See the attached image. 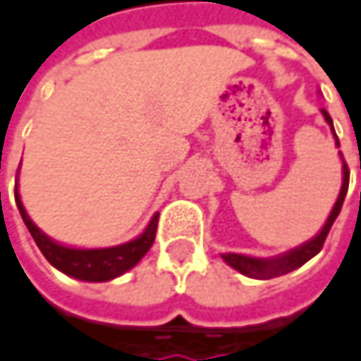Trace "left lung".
<instances>
[{
  "instance_id": "left-lung-1",
  "label": "left lung",
  "mask_w": 361,
  "mask_h": 361,
  "mask_svg": "<svg viewBox=\"0 0 361 361\" xmlns=\"http://www.w3.org/2000/svg\"><path fill=\"white\" fill-rule=\"evenodd\" d=\"M322 114H324L326 123L330 125V129H332V133H334L330 114H328L324 109H322ZM334 140H336V146H338L336 133H334ZM341 159H343V157H341ZM347 188H349V171H347V165H345V161H343V185H341L338 198H336V202H334V207H332V211H330V215H328V219H326L324 228H322L312 240L303 243L301 247H297V249H293V251L282 252V255H278V257H249V255H240V252H224V255H221L224 261H226L230 267L238 269L240 274H245V276H249V278H257V280H269V278L284 276V274H288V271L301 267L303 263H307L312 257H316L318 252L322 251L326 236H328V232H330L334 219H336L338 213H341V207H343Z\"/></svg>"
}]
</instances>
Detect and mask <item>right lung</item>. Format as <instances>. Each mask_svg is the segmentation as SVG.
I'll return each instance as SVG.
<instances>
[{
    "mask_svg": "<svg viewBox=\"0 0 361 361\" xmlns=\"http://www.w3.org/2000/svg\"><path fill=\"white\" fill-rule=\"evenodd\" d=\"M16 207L23 215L25 226L29 228L33 240L37 243L39 251L43 252V257L62 274L77 278V280H85V282H106V280H112V278L129 271L131 267H135L140 263V259L150 251L154 236H157V224H159V213H157L137 238H133L125 245H118V247L73 249V247H64V245L51 240L37 228L33 219L29 217V213L25 211L18 190H16Z\"/></svg>",
    "mask_w": 361,
    "mask_h": 361,
    "instance_id": "add662e5",
    "label": "right lung"
}]
</instances>
